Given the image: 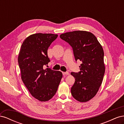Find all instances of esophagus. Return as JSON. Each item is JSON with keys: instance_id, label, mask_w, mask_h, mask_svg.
<instances>
[{"instance_id": "34e87169", "label": "esophagus", "mask_w": 124, "mask_h": 124, "mask_svg": "<svg viewBox=\"0 0 124 124\" xmlns=\"http://www.w3.org/2000/svg\"><path fill=\"white\" fill-rule=\"evenodd\" d=\"M69 73L68 72H62L63 75H68Z\"/></svg>"}]
</instances>
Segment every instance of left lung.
Wrapping results in <instances>:
<instances>
[{
	"mask_svg": "<svg viewBox=\"0 0 124 124\" xmlns=\"http://www.w3.org/2000/svg\"><path fill=\"white\" fill-rule=\"evenodd\" d=\"M60 38L72 47L76 61L82 62L80 71L71 73L75 78L71 93L75 99L86 102L96 95L102 82L105 72L102 47L94 35L86 31L66 32Z\"/></svg>",
	"mask_w": 124,
	"mask_h": 124,
	"instance_id": "1",
	"label": "left lung"
}]
</instances>
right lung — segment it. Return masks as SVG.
Masks as SVG:
<instances>
[{
  "instance_id": "add662e5",
  "label": "right lung",
  "mask_w": 124,
  "mask_h": 124,
  "mask_svg": "<svg viewBox=\"0 0 124 124\" xmlns=\"http://www.w3.org/2000/svg\"><path fill=\"white\" fill-rule=\"evenodd\" d=\"M57 35L38 33L22 43L18 57L21 78L31 95L41 101L51 99L57 91L62 77L61 71L44 69L50 62L47 50Z\"/></svg>"
}]
</instances>
